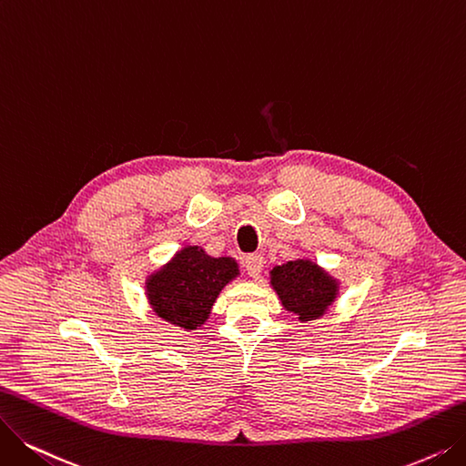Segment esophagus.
Returning <instances> with one entry per match:
<instances>
[{
  "mask_svg": "<svg viewBox=\"0 0 466 466\" xmlns=\"http://www.w3.org/2000/svg\"><path fill=\"white\" fill-rule=\"evenodd\" d=\"M245 268L252 279H258L259 273H262V269H264V258L259 254H250L245 259Z\"/></svg>",
  "mask_w": 466,
  "mask_h": 466,
  "instance_id": "1",
  "label": "esophagus"
}]
</instances>
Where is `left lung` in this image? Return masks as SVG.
Returning a JSON list of instances; mask_svg holds the SVG:
<instances>
[{"mask_svg": "<svg viewBox=\"0 0 466 466\" xmlns=\"http://www.w3.org/2000/svg\"><path fill=\"white\" fill-rule=\"evenodd\" d=\"M269 285L281 306L300 323L321 319L340 296V279L309 258H296L269 269Z\"/></svg>", "mask_w": 466, "mask_h": 466, "instance_id": "obj_1", "label": "left lung"}]
</instances>
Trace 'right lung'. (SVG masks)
<instances>
[{
  "mask_svg": "<svg viewBox=\"0 0 466 466\" xmlns=\"http://www.w3.org/2000/svg\"><path fill=\"white\" fill-rule=\"evenodd\" d=\"M238 275L235 258H214L198 245H187L147 273L143 290L157 318L191 332L208 321L219 292Z\"/></svg>",
  "mask_w": 466,
  "mask_h": 466,
  "instance_id": "obj_1",
  "label": "right lung"
}]
</instances>
